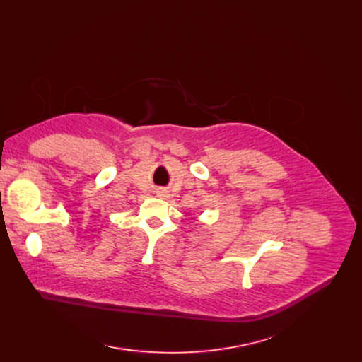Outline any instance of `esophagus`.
<instances>
[{"label":"esophagus","instance_id":"esophagus-1","mask_svg":"<svg viewBox=\"0 0 362 362\" xmlns=\"http://www.w3.org/2000/svg\"><path fill=\"white\" fill-rule=\"evenodd\" d=\"M159 194L160 196H168V192L166 190H159Z\"/></svg>","mask_w":362,"mask_h":362}]
</instances>
